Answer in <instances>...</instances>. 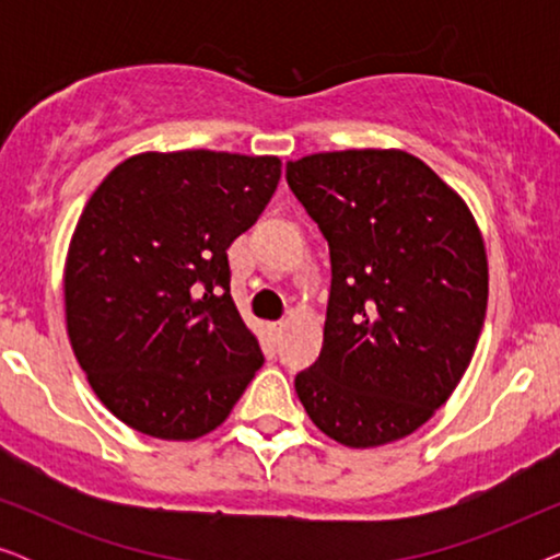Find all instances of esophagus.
Returning <instances> with one entry per match:
<instances>
[{
	"label": "esophagus",
	"instance_id": "esophagus-1",
	"mask_svg": "<svg viewBox=\"0 0 560 560\" xmlns=\"http://www.w3.org/2000/svg\"><path fill=\"white\" fill-rule=\"evenodd\" d=\"M282 331H285V320H278V324H272V334L280 336Z\"/></svg>",
	"mask_w": 560,
	"mask_h": 560
}]
</instances>
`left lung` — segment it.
<instances>
[{
  "instance_id": "obj_1",
  "label": "left lung",
  "mask_w": 560,
  "mask_h": 560,
  "mask_svg": "<svg viewBox=\"0 0 560 560\" xmlns=\"http://www.w3.org/2000/svg\"><path fill=\"white\" fill-rule=\"evenodd\" d=\"M285 178L331 252L324 349L295 393L343 446L405 439L454 393L485 326L477 221L402 150L318 152Z\"/></svg>"
}]
</instances>
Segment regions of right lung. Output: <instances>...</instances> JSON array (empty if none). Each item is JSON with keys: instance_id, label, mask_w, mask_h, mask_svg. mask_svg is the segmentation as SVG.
<instances>
[{"instance_id": "1", "label": "right lung", "mask_w": 560, "mask_h": 560, "mask_svg": "<svg viewBox=\"0 0 560 560\" xmlns=\"http://www.w3.org/2000/svg\"><path fill=\"white\" fill-rule=\"evenodd\" d=\"M280 167L272 155L142 152L89 198L66 259V326L121 423L194 441L224 423L262 366L226 249L265 211Z\"/></svg>"}]
</instances>
